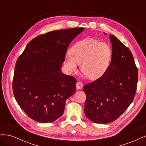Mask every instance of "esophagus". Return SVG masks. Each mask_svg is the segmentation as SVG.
<instances>
[{"label":"esophagus","mask_w":146,"mask_h":146,"mask_svg":"<svg viewBox=\"0 0 146 146\" xmlns=\"http://www.w3.org/2000/svg\"><path fill=\"white\" fill-rule=\"evenodd\" d=\"M76 88L77 90H82L83 88V83L80 82H77L76 83Z\"/></svg>","instance_id":"1"}]
</instances>
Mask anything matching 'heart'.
<instances>
[{"label": "heart", "instance_id": "1", "mask_svg": "<svg viewBox=\"0 0 146 146\" xmlns=\"http://www.w3.org/2000/svg\"><path fill=\"white\" fill-rule=\"evenodd\" d=\"M113 51L105 42L86 38L77 42L70 52L66 53L64 64L69 72L76 71L80 64L82 72L91 80H96L107 71L111 62Z\"/></svg>", "mask_w": 146, "mask_h": 146}]
</instances>
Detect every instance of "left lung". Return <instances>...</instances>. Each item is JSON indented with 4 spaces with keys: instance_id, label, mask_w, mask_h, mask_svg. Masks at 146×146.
I'll return each instance as SVG.
<instances>
[{
    "instance_id": "8db88e82",
    "label": "left lung",
    "mask_w": 146,
    "mask_h": 146,
    "mask_svg": "<svg viewBox=\"0 0 146 146\" xmlns=\"http://www.w3.org/2000/svg\"><path fill=\"white\" fill-rule=\"evenodd\" d=\"M110 39L113 56L108 69L83 87L86 96L85 114L98 123L111 122L125 111L133 100L138 79L130 50L114 35H110Z\"/></svg>"
}]
</instances>
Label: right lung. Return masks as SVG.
<instances>
[{"label": "right lung", "instance_id": "obj_1", "mask_svg": "<svg viewBox=\"0 0 146 146\" xmlns=\"http://www.w3.org/2000/svg\"><path fill=\"white\" fill-rule=\"evenodd\" d=\"M83 28L55 30L33 39L17 59L13 82L15 98L34 121L47 123L62 116L77 80L61 72L66 50Z\"/></svg>", "mask_w": 146, "mask_h": 146}]
</instances>
